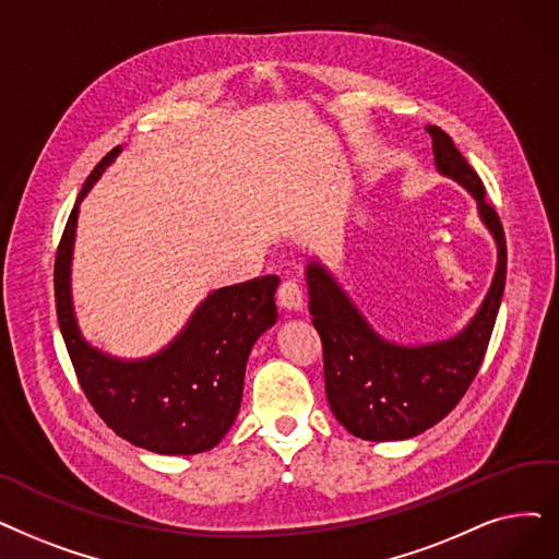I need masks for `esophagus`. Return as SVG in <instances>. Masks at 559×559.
I'll use <instances>...</instances> for the list:
<instances>
[{
  "mask_svg": "<svg viewBox=\"0 0 559 559\" xmlns=\"http://www.w3.org/2000/svg\"><path fill=\"white\" fill-rule=\"evenodd\" d=\"M278 306L285 310H301L304 308V293L301 285L295 278H285L276 293Z\"/></svg>",
  "mask_w": 559,
  "mask_h": 559,
  "instance_id": "1",
  "label": "esophagus"
}]
</instances>
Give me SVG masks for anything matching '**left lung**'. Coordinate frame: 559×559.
Segmentation results:
<instances>
[{"instance_id":"obj_1","label":"left lung","mask_w":559,"mask_h":559,"mask_svg":"<svg viewBox=\"0 0 559 559\" xmlns=\"http://www.w3.org/2000/svg\"><path fill=\"white\" fill-rule=\"evenodd\" d=\"M439 171L477 199L479 214L498 241V272L473 322L456 337L425 347L381 340L318 262L308 264L312 326L322 337L324 385L333 416L356 439L402 441L443 420L466 395L487 354L507 278V245L500 216L487 203L475 168L452 136L427 126Z\"/></svg>"}]
</instances>
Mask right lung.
<instances>
[{
	"label": "right lung",
	"mask_w": 559,
	"mask_h": 559,
	"mask_svg": "<svg viewBox=\"0 0 559 559\" xmlns=\"http://www.w3.org/2000/svg\"><path fill=\"white\" fill-rule=\"evenodd\" d=\"M116 153L118 148L93 168L78 203ZM78 203L55 258V301L63 343L86 400L109 429L136 448L159 454H199L214 448L235 423L251 347L276 322L278 276L216 289L171 347L148 360H114L84 343L72 314L70 253Z\"/></svg>",
	"instance_id": "add662e5"
}]
</instances>
